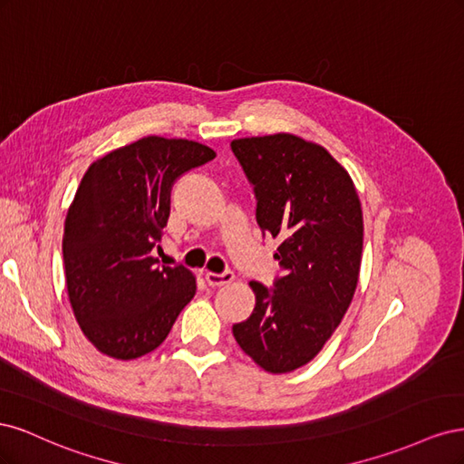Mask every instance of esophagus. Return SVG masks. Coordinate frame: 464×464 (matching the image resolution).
<instances>
[{
    "instance_id": "34e87169",
    "label": "esophagus",
    "mask_w": 464,
    "mask_h": 464,
    "mask_svg": "<svg viewBox=\"0 0 464 464\" xmlns=\"http://www.w3.org/2000/svg\"><path fill=\"white\" fill-rule=\"evenodd\" d=\"M205 280L208 286H224L234 280V273L232 271H224V273H207Z\"/></svg>"
}]
</instances>
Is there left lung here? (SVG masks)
Masks as SVG:
<instances>
[{"label":"left lung","mask_w":464,"mask_h":464,"mask_svg":"<svg viewBox=\"0 0 464 464\" xmlns=\"http://www.w3.org/2000/svg\"><path fill=\"white\" fill-rule=\"evenodd\" d=\"M256 193V217L278 237L273 288L257 280L256 307L232 325L236 343L271 373L314 360L339 327L358 285L363 220L348 172L331 154L288 133L230 143Z\"/></svg>","instance_id":"obj_1"}]
</instances>
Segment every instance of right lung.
<instances>
[{
  "label": "right lung",
  "mask_w": 464,
  "mask_h": 464,
  "mask_svg": "<svg viewBox=\"0 0 464 464\" xmlns=\"http://www.w3.org/2000/svg\"><path fill=\"white\" fill-rule=\"evenodd\" d=\"M217 157L188 139L143 137L89 166L63 230L65 283L81 331L118 360L152 353L195 296L181 265H159L176 179Z\"/></svg>",
  "instance_id": "obj_1"
}]
</instances>
